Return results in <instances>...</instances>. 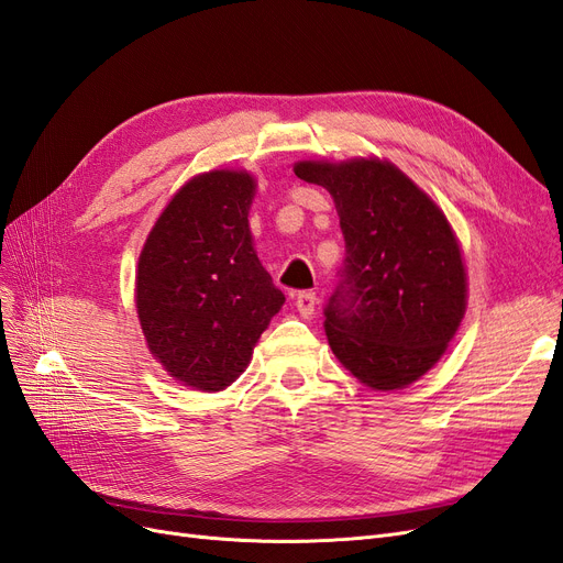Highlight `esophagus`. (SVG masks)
Wrapping results in <instances>:
<instances>
[{
  "instance_id": "34e87169",
  "label": "esophagus",
  "mask_w": 563,
  "mask_h": 563,
  "mask_svg": "<svg viewBox=\"0 0 563 563\" xmlns=\"http://www.w3.org/2000/svg\"><path fill=\"white\" fill-rule=\"evenodd\" d=\"M317 302H319L317 294H310V291H302L296 296V308L305 319H310L317 312Z\"/></svg>"
}]
</instances>
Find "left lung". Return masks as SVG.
Segmentation results:
<instances>
[{
    "mask_svg": "<svg viewBox=\"0 0 563 563\" xmlns=\"http://www.w3.org/2000/svg\"><path fill=\"white\" fill-rule=\"evenodd\" d=\"M294 172L329 190L345 236L323 321L338 362L378 391L420 380L467 310L465 258L446 213L389 159H302Z\"/></svg>",
    "mask_w": 563,
    "mask_h": 563,
    "instance_id": "1",
    "label": "left lung"
}]
</instances>
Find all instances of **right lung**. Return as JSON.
<instances>
[{
  "label": "right lung",
  "instance_id": "obj_1",
  "mask_svg": "<svg viewBox=\"0 0 563 563\" xmlns=\"http://www.w3.org/2000/svg\"><path fill=\"white\" fill-rule=\"evenodd\" d=\"M255 187L244 168L192 176L141 249L135 314L150 354L185 387H230L286 302L255 253L249 228Z\"/></svg>",
  "mask_w": 563,
  "mask_h": 563
}]
</instances>
